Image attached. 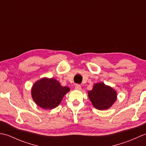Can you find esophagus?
Instances as JSON below:
<instances>
[{
    "label": "esophagus",
    "mask_w": 146,
    "mask_h": 146,
    "mask_svg": "<svg viewBox=\"0 0 146 146\" xmlns=\"http://www.w3.org/2000/svg\"><path fill=\"white\" fill-rule=\"evenodd\" d=\"M75 89L77 90H82V86L80 85H76L75 86Z\"/></svg>",
    "instance_id": "34e87169"
}]
</instances>
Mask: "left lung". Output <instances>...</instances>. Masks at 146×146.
I'll list each match as a JSON object with an SVG mask.
<instances>
[{"label": "left lung", "mask_w": 146, "mask_h": 146, "mask_svg": "<svg viewBox=\"0 0 146 146\" xmlns=\"http://www.w3.org/2000/svg\"><path fill=\"white\" fill-rule=\"evenodd\" d=\"M88 95L94 107L100 110L108 109L117 98L115 90L103 82L95 83L92 90L88 92Z\"/></svg>", "instance_id": "left-lung-1"}]
</instances>
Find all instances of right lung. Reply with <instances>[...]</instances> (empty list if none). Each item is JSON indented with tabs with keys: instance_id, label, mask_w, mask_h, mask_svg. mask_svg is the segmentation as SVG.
Segmentation results:
<instances>
[{
	"instance_id": "add662e5",
	"label": "right lung",
	"mask_w": 146,
	"mask_h": 146,
	"mask_svg": "<svg viewBox=\"0 0 146 146\" xmlns=\"http://www.w3.org/2000/svg\"><path fill=\"white\" fill-rule=\"evenodd\" d=\"M70 91L69 87L63 86L56 79L44 77L34 83L31 96L39 107L51 110L60 105L64 96Z\"/></svg>"
}]
</instances>
